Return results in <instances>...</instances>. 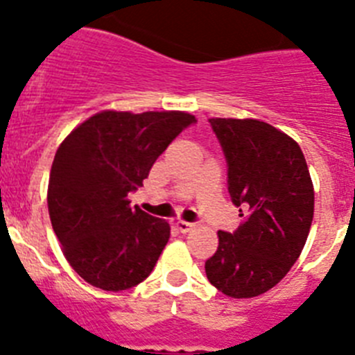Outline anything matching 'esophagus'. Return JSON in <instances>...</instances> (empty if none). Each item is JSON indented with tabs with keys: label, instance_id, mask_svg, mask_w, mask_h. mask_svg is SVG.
Masks as SVG:
<instances>
[{
	"label": "esophagus",
	"instance_id": "obj_1",
	"mask_svg": "<svg viewBox=\"0 0 355 355\" xmlns=\"http://www.w3.org/2000/svg\"><path fill=\"white\" fill-rule=\"evenodd\" d=\"M175 226H177V228H178V232H182V233H189L191 230L194 228V223L184 221V219H178V221L175 223Z\"/></svg>",
	"mask_w": 355,
	"mask_h": 355
}]
</instances>
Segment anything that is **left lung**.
<instances>
[{
    "label": "left lung",
    "mask_w": 355,
    "mask_h": 355,
    "mask_svg": "<svg viewBox=\"0 0 355 355\" xmlns=\"http://www.w3.org/2000/svg\"><path fill=\"white\" fill-rule=\"evenodd\" d=\"M228 162V191L244 217L217 232L209 281L233 299L257 297L288 274L308 241L315 191L301 146L254 118H210ZM245 214H241V210Z\"/></svg>",
    "instance_id": "8db88e82"
}]
</instances>
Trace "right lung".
<instances>
[{"label":"right lung","mask_w":355,"mask_h":355,"mask_svg":"<svg viewBox=\"0 0 355 355\" xmlns=\"http://www.w3.org/2000/svg\"><path fill=\"white\" fill-rule=\"evenodd\" d=\"M194 122L185 111L106 110L79 123L58 146L47 209L67 261L86 283L120 292L154 270L170 225L130 207L129 193Z\"/></svg>","instance_id":"1"}]
</instances>
